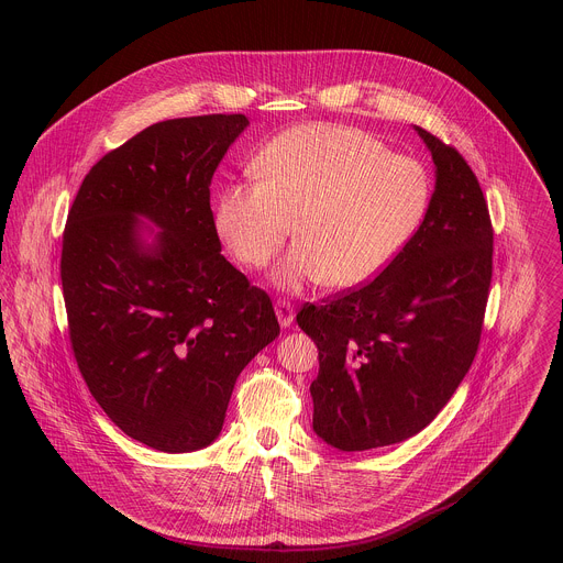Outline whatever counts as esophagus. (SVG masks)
<instances>
[{
  "mask_svg": "<svg viewBox=\"0 0 563 563\" xmlns=\"http://www.w3.org/2000/svg\"><path fill=\"white\" fill-rule=\"evenodd\" d=\"M275 312H277V319H279V323H282L284 328L290 325L292 319H295V308H292L290 301H286V299H277V301H275Z\"/></svg>",
  "mask_w": 563,
  "mask_h": 563,
  "instance_id": "obj_1",
  "label": "esophagus"
}]
</instances>
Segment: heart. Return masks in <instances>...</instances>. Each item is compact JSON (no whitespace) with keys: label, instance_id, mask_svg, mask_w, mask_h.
<instances>
[{"label":"heart","instance_id":"1","mask_svg":"<svg viewBox=\"0 0 563 563\" xmlns=\"http://www.w3.org/2000/svg\"><path fill=\"white\" fill-rule=\"evenodd\" d=\"M253 168L257 179L219 192L214 229L253 271L266 268L295 229L297 244L275 271V284L286 290L366 284L410 242L430 203V177L417 159L393 155L351 126L290 129Z\"/></svg>","mask_w":563,"mask_h":563}]
</instances>
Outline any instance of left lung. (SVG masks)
<instances>
[{"label":"left lung","instance_id":"left-lung-1","mask_svg":"<svg viewBox=\"0 0 563 563\" xmlns=\"http://www.w3.org/2000/svg\"><path fill=\"white\" fill-rule=\"evenodd\" d=\"M437 184L401 253L371 282L303 303L317 344L312 428L340 451H371L423 430L479 349L493 279V221L464 155L417 129Z\"/></svg>","mask_w":563,"mask_h":563}]
</instances>
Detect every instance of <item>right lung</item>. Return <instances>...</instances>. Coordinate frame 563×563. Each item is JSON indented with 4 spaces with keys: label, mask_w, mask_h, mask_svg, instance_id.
Listing matches in <instances>:
<instances>
[{
    "label": "right lung",
    "mask_w": 563,
    "mask_h": 563,
    "mask_svg": "<svg viewBox=\"0 0 563 563\" xmlns=\"http://www.w3.org/2000/svg\"><path fill=\"white\" fill-rule=\"evenodd\" d=\"M246 115L157 122L84 177L62 240L77 368L108 419L162 453L221 430L240 373L279 334L273 301L221 255L210 181ZM163 229L155 252L136 214Z\"/></svg>",
    "instance_id": "obj_1"
}]
</instances>
